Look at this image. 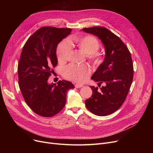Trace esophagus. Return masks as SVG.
<instances>
[{
    "label": "esophagus",
    "mask_w": 153,
    "mask_h": 153,
    "mask_svg": "<svg viewBox=\"0 0 153 153\" xmlns=\"http://www.w3.org/2000/svg\"><path fill=\"white\" fill-rule=\"evenodd\" d=\"M75 87L76 88H81V87H82L84 85L82 84H76L74 85Z\"/></svg>",
    "instance_id": "34e87169"
}]
</instances>
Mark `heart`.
I'll return each instance as SVG.
<instances>
[{"mask_svg": "<svg viewBox=\"0 0 153 153\" xmlns=\"http://www.w3.org/2000/svg\"><path fill=\"white\" fill-rule=\"evenodd\" d=\"M74 42L77 47L83 51L87 58L95 64L100 63L103 54L98 51L100 43L99 40L91 35L82 37H76ZM72 50V45L68 39H64L58 44L56 54L59 62H64L68 59ZM91 74L90 68L84 65L70 64L64 70V75L66 78L74 81L82 82L85 81Z\"/></svg>", "mask_w": 153, "mask_h": 153, "instance_id": "heart-1", "label": "heart"}]
</instances>
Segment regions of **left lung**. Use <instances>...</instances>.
I'll use <instances>...</instances> for the list:
<instances>
[{"label": "left lung", "mask_w": 153, "mask_h": 153, "mask_svg": "<svg viewBox=\"0 0 153 153\" xmlns=\"http://www.w3.org/2000/svg\"><path fill=\"white\" fill-rule=\"evenodd\" d=\"M98 36L105 48L103 62L91 79L99 82V87L91 86V97L85 100L87 108L98 116H106L117 111L125 102L133 81V65L131 53L118 36L105 27L82 29Z\"/></svg>", "instance_id": "left-lung-1"}]
</instances>
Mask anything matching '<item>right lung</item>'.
Masks as SVG:
<instances>
[{"label":"right lung","instance_id":"1","mask_svg":"<svg viewBox=\"0 0 153 153\" xmlns=\"http://www.w3.org/2000/svg\"><path fill=\"white\" fill-rule=\"evenodd\" d=\"M71 28L44 27L32 35L23 46L18 64L20 89L28 107L43 117L54 116L64 107L67 92L74 86L59 81L48 84L57 65L56 48L71 33Z\"/></svg>","mask_w":153,"mask_h":153}]
</instances>
